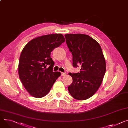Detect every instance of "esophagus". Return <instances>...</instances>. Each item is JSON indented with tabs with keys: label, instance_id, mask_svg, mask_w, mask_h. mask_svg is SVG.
I'll return each mask as SVG.
<instances>
[{
	"label": "esophagus",
	"instance_id": "1",
	"mask_svg": "<svg viewBox=\"0 0 128 128\" xmlns=\"http://www.w3.org/2000/svg\"><path fill=\"white\" fill-rule=\"evenodd\" d=\"M66 75V72H61V76H65Z\"/></svg>",
	"mask_w": 128,
	"mask_h": 128
}]
</instances>
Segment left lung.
Listing matches in <instances>:
<instances>
[{
  "label": "left lung",
  "instance_id": "left-lung-1",
  "mask_svg": "<svg viewBox=\"0 0 128 128\" xmlns=\"http://www.w3.org/2000/svg\"><path fill=\"white\" fill-rule=\"evenodd\" d=\"M65 37L72 55L73 66H81L79 73H69L72 78L69 92L76 100H87L98 91L105 74L106 64L101 47L87 34H69Z\"/></svg>",
  "mask_w": 128,
  "mask_h": 128
}]
</instances>
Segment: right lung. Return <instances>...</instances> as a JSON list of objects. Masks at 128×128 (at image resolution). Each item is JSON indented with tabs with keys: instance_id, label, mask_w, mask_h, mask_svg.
<instances>
[{
	"instance_id": "obj_1",
	"label": "right lung",
	"mask_w": 128,
	"mask_h": 128,
	"mask_svg": "<svg viewBox=\"0 0 128 128\" xmlns=\"http://www.w3.org/2000/svg\"><path fill=\"white\" fill-rule=\"evenodd\" d=\"M65 41L61 34H46L30 40L23 49L18 74L25 89L33 97L47 95L60 72H53L51 52Z\"/></svg>"
}]
</instances>
